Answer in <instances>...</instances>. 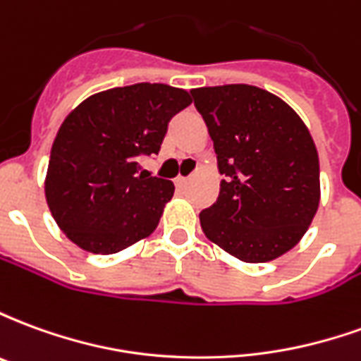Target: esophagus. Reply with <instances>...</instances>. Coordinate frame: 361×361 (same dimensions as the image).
Returning <instances> with one entry per match:
<instances>
[{"label":"esophagus","instance_id":"1","mask_svg":"<svg viewBox=\"0 0 361 361\" xmlns=\"http://www.w3.org/2000/svg\"><path fill=\"white\" fill-rule=\"evenodd\" d=\"M173 183H176V188H185L189 183V178H183V176H178L176 180H173Z\"/></svg>","mask_w":361,"mask_h":361}]
</instances>
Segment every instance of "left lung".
<instances>
[{
	"mask_svg": "<svg viewBox=\"0 0 361 361\" xmlns=\"http://www.w3.org/2000/svg\"><path fill=\"white\" fill-rule=\"evenodd\" d=\"M191 96L224 176L216 203L199 214L204 235L245 263L280 257L319 207V157L307 127L279 96L251 85Z\"/></svg>",
	"mask_w": 361,
	"mask_h": 361,
	"instance_id": "obj_1",
	"label": "left lung"
}]
</instances>
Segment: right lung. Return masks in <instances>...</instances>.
Masks as SVG:
<instances>
[{
  "label": "right lung",
  "instance_id": "1",
  "mask_svg": "<svg viewBox=\"0 0 361 361\" xmlns=\"http://www.w3.org/2000/svg\"><path fill=\"white\" fill-rule=\"evenodd\" d=\"M188 90L160 82L92 94L75 108L51 145L46 201L81 250L111 255L154 232L173 183L141 170L158 154Z\"/></svg>",
  "mask_w": 361,
  "mask_h": 361
}]
</instances>
